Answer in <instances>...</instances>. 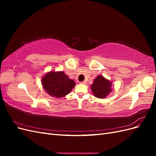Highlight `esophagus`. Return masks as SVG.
I'll return each mask as SVG.
<instances>
[{
  "label": "esophagus",
  "instance_id": "obj_1",
  "mask_svg": "<svg viewBox=\"0 0 156 156\" xmlns=\"http://www.w3.org/2000/svg\"><path fill=\"white\" fill-rule=\"evenodd\" d=\"M81 84H87V81H84L81 82Z\"/></svg>",
  "mask_w": 156,
  "mask_h": 156
}]
</instances>
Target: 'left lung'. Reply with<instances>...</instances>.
Listing matches in <instances>:
<instances>
[{
  "label": "left lung",
  "instance_id": "left-lung-1",
  "mask_svg": "<svg viewBox=\"0 0 156 156\" xmlns=\"http://www.w3.org/2000/svg\"><path fill=\"white\" fill-rule=\"evenodd\" d=\"M112 82L108 81L102 75H98L94 79L90 87L94 96L98 98H105L112 90Z\"/></svg>",
  "mask_w": 156,
  "mask_h": 156
}]
</instances>
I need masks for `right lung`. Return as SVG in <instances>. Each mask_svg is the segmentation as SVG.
<instances>
[{
    "label": "right lung",
    "instance_id": "obj_1",
    "mask_svg": "<svg viewBox=\"0 0 156 156\" xmlns=\"http://www.w3.org/2000/svg\"><path fill=\"white\" fill-rule=\"evenodd\" d=\"M44 89L49 95L55 98H62L68 94L75 86L73 80L70 79L63 72H50L41 79Z\"/></svg>",
    "mask_w": 156,
    "mask_h": 156
}]
</instances>
